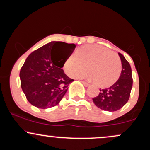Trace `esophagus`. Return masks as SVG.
<instances>
[{
  "mask_svg": "<svg viewBox=\"0 0 150 150\" xmlns=\"http://www.w3.org/2000/svg\"><path fill=\"white\" fill-rule=\"evenodd\" d=\"M82 82L83 83V85L85 86V87H88V86L89 85V83H87V82H85V81H82Z\"/></svg>",
  "mask_w": 150,
  "mask_h": 150,
  "instance_id": "esophagus-1",
  "label": "esophagus"
}]
</instances>
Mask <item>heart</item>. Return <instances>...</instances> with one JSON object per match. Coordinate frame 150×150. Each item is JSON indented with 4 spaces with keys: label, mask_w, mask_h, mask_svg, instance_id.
<instances>
[{
    "label": "heart",
    "mask_w": 150,
    "mask_h": 150,
    "mask_svg": "<svg viewBox=\"0 0 150 150\" xmlns=\"http://www.w3.org/2000/svg\"><path fill=\"white\" fill-rule=\"evenodd\" d=\"M88 77L101 87L111 86L119 78L121 63L116 53L99 45H85L71 53L64 62L65 73L72 77Z\"/></svg>",
    "instance_id": "b5f03b06"
}]
</instances>
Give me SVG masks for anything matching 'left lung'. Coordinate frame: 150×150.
<instances>
[{"label":"left lung","mask_w":150,"mask_h":150,"mask_svg":"<svg viewBox=\"0 0 150 150\" xmlns=\"http://www.w3.org/2000/svg\"><path fill=\"white\" fill-rule=\"evenodd\" d=\"M122 64V71L118 80L110 87L100 89L97 97L92 98L94 104L101 109L116 111L128 102L132 87V70L130 63L118 53Z\"/></svg>","instance_id":"left-lung-1"}]
</instances>
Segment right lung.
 Returning a JSON list of instances; mask_svg holds the SVG:
<instances>
[{
    "mask_svg": "<svg viewBox=\"0 0 150 150\" xmlns=\"http://www.w3.org/2000/svg\"><path fill=\"white\" fill-rule=\"evenodd\" d=\"M76 45L52 42L33 51L22 65L20 77L26 98L33 106L47 108L61 101L74 80L62 68Z\"/></svg>",
    "mask_w": 150,
    "mask_h": 150,
    "instance_id": "right-lung-1",
    "label": "right lung"
}]
</instances>
